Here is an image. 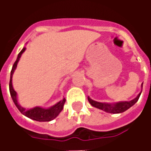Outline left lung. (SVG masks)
I'll return each instance as SVG.
<instances>
[{"mask_svg":"<svg viewBox=\"0 0 151 151\" xmlns=\"http://www.w3.org/2000/svg\"><path fill=\"white\" fill-rule=\"evenodd\" d=\"M142 85L143 83L142 84ZM142 91L137 95L136 98L130 100V101H120L116 102V103H111H111H101V102H97L93 100L89 96L88 101L91 106L96 108H99L100 110H103V111H106V112H108V113H122V112L128 110L129 108H130L132 106H133L136 104L137 100H138V99H139L140 95L142 94Z\"/></svg>","mask_w":151,"mask_h":151,"instance_id":"left-lung-1","label":"left lung"}]
</instances>
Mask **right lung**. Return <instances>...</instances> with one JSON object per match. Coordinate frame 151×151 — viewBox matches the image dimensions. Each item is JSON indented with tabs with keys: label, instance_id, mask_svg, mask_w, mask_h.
<instances>
[{
	"label": "right lung",
	"instance_id": "1",
	"mask_svg": "<svg viewBox=\"0 0 151 151\" xmlns=\"http://www.w3.org/2000/svg\"><path fill=\"white\" fill-rule=\"evenodd\" d=\"M26 51V47H24L22 51L19 52L18 55L17 60L13 65L12 68L11 73H10V81H9V92H10V95L13 99V101L16 105V107L18 108L19 111L21 112L22 115H24L28 118H30L31 120H36V121H40V122H43V121H51V120H54L60 113L62 111L63 108H64V104L65 103V99L63 98L60 101L57 102L56 104H54L52 107L49 108H42V107H35L32 108H22L21 105L18 104V95H17V92L15 91L13 87V83H12V78H13V74L14 73L15 69L17 68L18 63L19 60L21 58L22 53Z\"/></svg>",
	"mask_w": 151,
	"mask_h": 151
}]
</instances>
